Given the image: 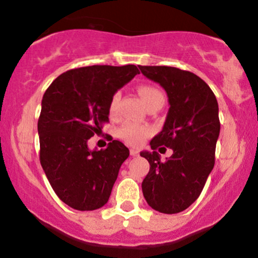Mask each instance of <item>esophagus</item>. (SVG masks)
<instances>
[{"instance_id": "34e87169", "label": "esophagus", "mask_w": 258, "mask_h": 258, "mask_svg": "<svg viewBox=\"0 0 258 258\" xmlns=\"http://www.w3.org/2000/svg\"><path fill=\"white\" fill-rule=\"evenodd\" d=\"M130 154H131L132 157L138 156V150L137 148H131V150H130Z\"/></svg>"}]
</instances>
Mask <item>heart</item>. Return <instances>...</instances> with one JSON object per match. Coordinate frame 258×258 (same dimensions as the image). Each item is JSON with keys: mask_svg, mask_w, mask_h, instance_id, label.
Masks as SVG:
<instances>
[{"mask_svg": "<svg viewBox=\"0 0 258 258\" xmlns=\"http://www.w3.org/2000/svg\"><path fill=\"white\" fill-rule=\"evenodd\" d=\"M138 95L141 100L145 104V106L150 108L156 105L164 104V95L159 89L152 85H141L138 88ZM118 101H120V93H115L110 100L108 105V112L111 116H115L117 113ZM151 135V130L147 126H141L136 123H124L118 128L117 136L124 141L126 143L132 146H140L146 141V138Z\"/></svg>", "mask_w": 258, "mask_h": 258, "instance_id": "b5f03b06", "label": "heart"}]
</instances>
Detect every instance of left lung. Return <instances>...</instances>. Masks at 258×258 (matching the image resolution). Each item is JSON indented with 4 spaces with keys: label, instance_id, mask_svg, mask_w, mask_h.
Returning <instances> with one entry per match:
<instances>
[{
    "label": "left lung",
    "instance_id": "1",
    "mask_svg": "<svg viewBox=\"0 0 258 258\" xmlns=\"http://www.w3.org/2000/svg\"><path fill=\"white\" fill-rule=\"evenodd\" d=\"M140 69L164 89L169 102L163 130L150 143L153 152H141L150 163L142 181L143 197L154 210L177 214L199 198L215 164L218 101L208 84L193 73L173 67L140 65ZM161 145L173 151L165 162L155 152Z\"/></svg>",
    "mask_w": 258,
    "mask_h": 258
}]
</instances>
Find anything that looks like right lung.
<instances>
[{
  "label": "right lung",
  "instance_id": "right-lung-1",
  "mask_svg": "<svg viewBox=\"0 0 258 258\" xmlns=\"http://www.w3.org/2000/svg\"><path fill=\"white\" fill-rule=\"evenodd\" d=\"M137 74L131 64L78 68L59 75L43 95L39 161L59 199L75 210L104 207L128 158V148L120 141L90 151L88 140L108 122L112 95Z\"/></svg>",
  "mask_w": 258,
  "mask_h": 258
}]
</instances>
